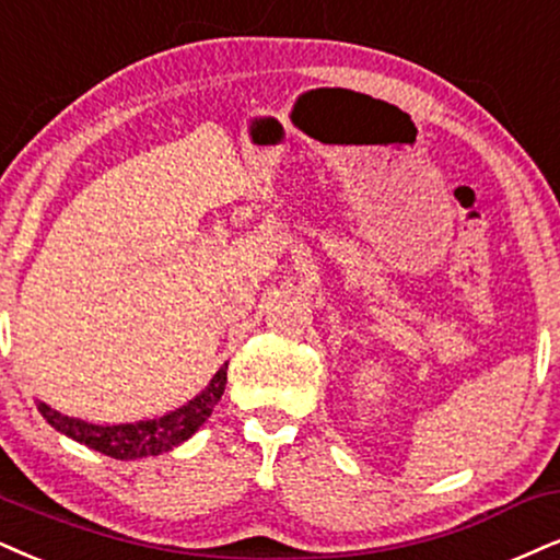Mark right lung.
Returning <instances> with one entry per match:
<instances>
[{"instance_id":"1","label":"right lung","mask_w":560,"mask_h":560,"mask_svg":"<svg viewBox=\"0 0 560 560\" xmlns=\"http://www.w3.org/2000/svg\"><path fill=\"white\" fill-rule=\"evenodd\" d=\"M228 382V363L212 376V382L189 402L176 407L174 412H165L161 418L137 420V423L121 425H95L85 423L80 418H67L61 412L51 410L46 402H36L38 412L46 418V423L57 428L65 436L80 441L95 452L106 454L114 459H140L158 457V454L171 452V448L184 444L199 431V425L212 416L215 405L220 402Z\"/></svg>"}]
</instances>
